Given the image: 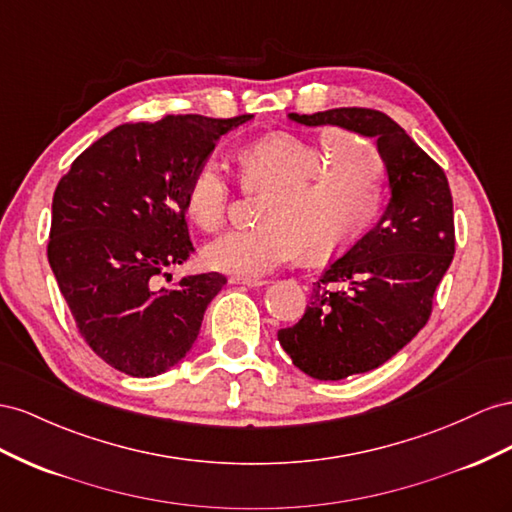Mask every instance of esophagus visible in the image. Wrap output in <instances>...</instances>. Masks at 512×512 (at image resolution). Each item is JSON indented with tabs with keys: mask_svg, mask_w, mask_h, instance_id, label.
Segmentation results:
<instances>
[{
	"mask_svg": "<svg viewBox=\"0 0 512 512\" xmlns=\"http://www.w3.org/2000/svg\"><path fill=\"white\" fill-rule=\"evenodd\" d=\"M229 283H231V285H242V287H261V285H266V281H261V279H246V276H231Z\"/></svg>",
	"mask_w": 512,
	"mask_h": 512,
	"instance_id": "esophagus-1",
	"label": "esophagus"
}]
</instances>
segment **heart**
Wrapping results in <instances>:
<instances>
[{
    "label": "heart",
    "mask_w": 512,
    "mask_h": 512,
    "mask_svg": "<svg viewBox=\"0 0 512 512\" xmlns=\"http://www.w3.org/2000/svg\"><path fill=\"white\" fill-rule=\"evenodd\" d=\"M246 186L268 188L261 225L236 229L210 242L203 259L212 270L264 276L306 253L330 257L352 246L382 208L384 163L373 145L341 130L315 139L272 135L240 154ZM186 212L203 231L223 227L231 186L227 169L208 158L186 186Z\"/></svg>",
    "instance_id": "heart-1"
}]
</instances>
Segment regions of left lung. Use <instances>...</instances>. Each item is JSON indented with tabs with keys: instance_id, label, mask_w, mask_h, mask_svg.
Segmentation results:
<instances>
[{
	"instance_id": "8db88e82",
	"label": "left lung",
	"mask_w": 512,
	"mask_h": 512,
	"mask_svg": "<svg viewBox=\"0 0 512 512\" xmlns=\"http://www.w3.org/2000/svg\"><path fill=\"white\" fill-rule=\"evenodd\" d=\"M289 120L375 139L388 173L384 214L313 283L298 324L279 330L300 371L337 382L377 369L429 321L455 255L452 195L442 167L382 111L341 107Z\"/></svg>"
}]
</instances>
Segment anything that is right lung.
I'll list each match as a JSON object with an SVG mask.
<instances>
[{
	"mask_svg": "<svg viewBox=\"0 0 512 512\" xmlns=\"http://www.w3.org/2000/svg\"><path fill=\"white\" fill-rule=\"evenodd\" d=\"M253 115H165L94 141L55 188L49 264L85 343L113 369L154 377L197 341L223 274L160 279L193 255L186 186L216 141Z\"/></svg>",
	"mask_w": 512,
	"mask_h": 512,
	"instance_id": "obj_1",
	"label": "right lung"
}]
</instances>
